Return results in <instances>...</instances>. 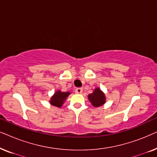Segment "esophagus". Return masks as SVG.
<instances>
[{
	"mask_svg": "<svg viewBox=\"0 0 157 157\" xmlns=\"http://www.w3.org/2000/svg\"><path fill=\"white\" fill-rule=\"evenodd\" d=\"M83 91V89H81V88H77V89H76V90H75V92H76V94H81L82 93Z\"/></svg>",
	"mask_w": 157,
	"mask_h": 157,
	"instance_id": "esophagus-1",
	"label": "esophagus"
}]
</instances>
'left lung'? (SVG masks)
<instances>
[{
    "label": "left lung",
    "instance_id": "left-lung-1",
    "mask_svg": "<svg viewBox=\"0 0 157 157\" xmlns=\"http://www.w3.org/2000/svg\"><path fill=\"white\" fill-rule=\"evenodd\" d=\"M88 98L91 102L92 106L94 107H99L106 103V96L105 94L101 90L100 88H96L93 93L89 94Z\"/></svg>",
    "mask_w": 157,
    "mask_h": 157
}]
</instances>
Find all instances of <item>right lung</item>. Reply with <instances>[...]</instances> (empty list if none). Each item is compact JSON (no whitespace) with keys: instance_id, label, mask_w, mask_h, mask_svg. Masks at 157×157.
I'll return each mask as SVG.
<instances>
[{"instance_id":"1","label":"right lung","mask_w":157,"mask_h":157,"mask_svg":"<svg viewBox=\"0 0 157 157\" xmlns=\"http://www.w3.org/2000/svg\"><path fill=\"white\" fill-rule=\"evenodd\" d=\"M70 94L71 92H62L61 90H58L51 96L49 102H50V104L52 106L60 108V107L62 106V105L63 104V103L65 102L66 98H67V97Z\"/></svg>"}]
</instances>
